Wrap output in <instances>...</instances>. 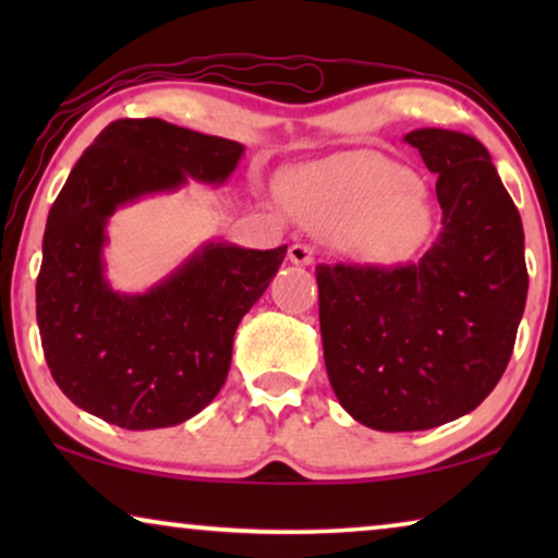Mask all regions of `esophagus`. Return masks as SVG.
<instances>
[{
  "mask_svg": "<svg viewBox=\"0 0 558 558\" xmlns=\"http://www.w3.org/2000/svg\"><path fill=\"white\" fill-rule=\"evenodd\" d=\"M289 262L296 266H310L315 262V251H312L307 243H292V246H289Z\"/></svg>",
  "mask_w": 558,
  "mask_h": 558,
  "instance_id": "obj_1",
  "label": "esophagus"
}]
</instances>
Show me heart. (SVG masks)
I'll use <instances>...</instances> for the list:
<instances>
[{"instance_id":"obj_1","label":"heart","mask_w":558,"mask_h":558,"mask_svg":"<svg viewBox=\"0 0 558 558\" xmlns=\"http://www.w3.org/2000/svg\"><path fill=\"white\" fill-rule=\"evenodd\" d=\"M284 208L357 262L391 266L432 231V203L407 167L376 151H348L296 167L277 185Z\"/></svg>"}]
</instances>
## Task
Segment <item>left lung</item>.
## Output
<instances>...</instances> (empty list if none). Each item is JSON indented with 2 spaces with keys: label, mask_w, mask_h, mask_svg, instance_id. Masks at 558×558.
Returning <instances> with one entry per match:
<instances>
[{
  "label": "left lung",
  "mask_w": 558,
  "mask_h": 558,
  "mask_svg": "<svg viewBox=\"0 0 558 558\" xmlns=\"http://www.w3.org/2000/svg\"><path fill=\"white\" fill-rule=\"evenodd\" d=\"M403 142L437 174V241L396 269L317 266L330 386L378 432L432 429L477 409L506 373L529 294L521 213L490 151L449 129Z\"/></svg>",
  "instance_id": "1"
}]
</instances>
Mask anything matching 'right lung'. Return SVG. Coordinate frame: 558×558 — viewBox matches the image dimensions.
I'll use <instances>...</instances> for the list:
<instances>
[{"mask_svg": "<svg viewBox=\"0 0 558 558\" xmlns=\"http://www.w3.org/2000/svg\"><path fill=\"white\" fill-rule=\"evenodd\" d=\"M243 144L162 119L111 121L68 174L43 235L37 327L68 399L121 429L187 422L216 399L233 335L266 292L287 246L208 241L144 294L106 279V226L124 205L174 193L187 178L223 185Z\"/></svg>", "mask_w": 558, "mask_h": 558, "instance_id": "1", "label": "right lung"}]
</instances>
